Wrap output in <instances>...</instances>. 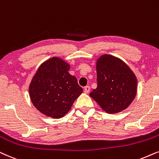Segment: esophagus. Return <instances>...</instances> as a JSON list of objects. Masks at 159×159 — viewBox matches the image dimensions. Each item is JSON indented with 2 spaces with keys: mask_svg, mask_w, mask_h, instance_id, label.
<instances>
[{
  "mask_svg": "<svg viewBox=\"0 0 159 159\" xmlns=\"http://www.w3.org/2000/svg\"><path fill=\"white\" fill-rule=\"evenodd\" d=\"M89 91H90V87L89 86H85V87H84V93H86V94H88L89 92Z\"/></svg>",
  "mask_w": 159,
  "mask_h": 159,
  "instance_id": "1",
  "label": "esophagus"
}]
</instances>
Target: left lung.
Here are the masks:
<instances>
[{"label":"left lung","mask_w":159,"mask_h":159,"mask_svg":"<svg viewBox=\"0 0 159 159\" xmlns=\"http://www.w3.org/2000/svg\"><path fill=\"white\" fill-rule=\"evenodd\" d=\"M97 87L89 94L107 113L127 108L137 94V79L130 67L120 59L103 54L96 63Z\"/></svg>","instance_id":"left-lung-1"}]
</instances>
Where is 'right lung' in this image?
Instances as JSON below:
<instances>
[{
  "label": "right lung",
  "mask_w": 159,
  "mask_h": 159,
  "mask_svg": "<svg viewBox=\"0 0 159 159\" xmlns=\"http://www.w3.org/2000/svg\"><path fill=\"white\" fill-rule=\"evenodd\" d=\"M70 67L68 63L54 57L40 65L30 84L32 102L46 116L62 118L83 92L77 78L69 73Z\"/></svg>",
  "instance_id": "add662e5"
}]
</instances>
